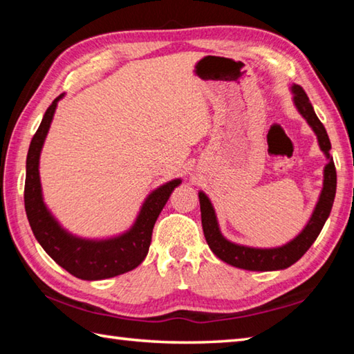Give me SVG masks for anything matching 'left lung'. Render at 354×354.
<instances>
[{"instance_id":"8db88e82","label":"left lung","mask_w":354,"mask_h":354,"mask_svg":"<svg viewBox=\"0 0 354 354\" xmlns=\"http://www.w3.org/2000/svg\"><path fill=\"white\" fill-rule=\"evenodd\" d=\"M290 92L293 95V104H295L297 111L299 112L306 123L314 131L317 136V142L319 147L325 154L326 165L323 169V187L317 200V205L314 207L310 218L304 227L299 231V234L292 239L281 247H272V248H257V247H248V245H241L236 242L227 241V239L221 234L220 225L217 220V214L212 206L209 196L205 192H198L200 198V209H201V225L203 232H205L206 242L212 253L226 263L232 267L243 268V270L251 272H273V270H284V268L290 267L295 263L299 257H301L306 251L310 248V245L315 242L319 237L320 231L325 221L328 220L329 214H331V207L335 196V185H337V175H335V167L333 156L329 153L331 149V142L326 134V129L323 127L319 117L315 115L314 107L310 104L306 92L297 84H292Z\"/></svg>"}]
</instances>
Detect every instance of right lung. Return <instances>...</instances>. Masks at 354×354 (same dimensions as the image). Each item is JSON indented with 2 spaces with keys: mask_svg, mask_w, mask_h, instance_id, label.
<instances>
[{
  "mask_svg": "<svg viewBox=\"0 0 354 354\" xmlns=\"http://www.w3.org/2000/svg\"><path fill=\"white\" fill-rule=\"evenodd\" d=\"M64 93L48 107L34 134L26 158L25 209L37 242L48 256L73 277L86 281L106 279L134 270L148 254L156 220L181 178L159 185L142 203L133 226L122 234L106 239H86L68 232L45 205L40 183V153Z\"/></svg>",
  "mask_w": 354,
  "mask_h": 354,
  "instance_id": "obj_1",
  "label": "right lung"
}]
</instances>
